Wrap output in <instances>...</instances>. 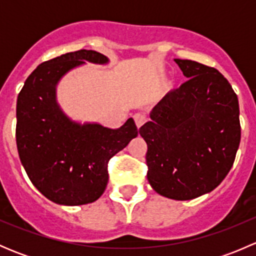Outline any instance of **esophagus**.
<instances>
[{
  "label": "esophagus",
  "instance_id": "esophagus-1",
  "mask_svg": "<svg viewBox=\"0 0 256 256\" xmlns=\"http://www.w3.org/2000/svg\"><path fill=\"white\" fill-rule=\"evenodd\" d=\"M134 118H135V122L136 125H138V128H140V126H142L144 122H146V116L144 115V114H136L135 116H134Z\"/></svg>",
  "mask_w": 256,
  "mask_h": 256
}]
</instances>
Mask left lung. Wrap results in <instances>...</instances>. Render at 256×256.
Returning a JSON list of instances; mask_svg holds the SVG:
<instances>
[{"label":"left lung","mask_w":256,"mask_h":256,"mask_svg":"<svg viewBox=\"0 0 256 256\" xmlns=\"http://www.w3.org/2000/svg\"><path fill=\"white\" fill-rule=\"evenodd\" d=\"M187 82L167 92L140 128L147 180L158 194L188 200L220 184L240 144L238 96L216 68L174 59Z\"/></svg>","instance_id":"1"}]
</instances>
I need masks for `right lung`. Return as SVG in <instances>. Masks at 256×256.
I'll list each match as a JSON object with an SVG mask.
<instances>
[{
    "instance_id": "1",
    "label": "right lung",
    "mask_w": 256,
    "mask_h": 256,
    "mask_svg": "<svg viewBox=\"0 0 256 256\" xmlns=\"http://www.w3.org/2000/svg\"><path fill=\"white\" fill-rule=\"evenodd\" d=\"M85 60L108 58L80 49L40 64L24 82L17 99L16 142L30 182L49 200L82 206L100 198L106 188L108 164L138 136L134 118L120 128L69 120L56 100L59 79Z\"/></svg>"
}]
</instances>
